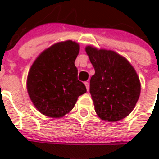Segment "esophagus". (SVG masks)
<instances>
[{
  "mask_svg": "<svg viewBox=\"0 0 159 159\" xmlns=\"http://www.w3.org/2000/svg\"><path fill=\"white\" fill-rule=\"evenodd\" d=\"M85 86H86V88H87V90L89 91V81H86V82H85Z\"/></svg>",
  "mask_w": 159,
  "mask_h": 159,
  "instance_id": "34e87169",
  "label": "esophagus"
}]
</instances>
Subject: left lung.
<instances>
[{"mask_svg": "<svg viewBox=\"0 0 159 159\" xmlns=\"http://www.w3.org/2000/svg\"><path fill=\"white\" fill-rule=\"evenodd\" d=\"M95 73L89 92L100 119L119 121L131 112L137 102L141 85L129 62L111 50L86 48Z\"/></svg>", "mask_w": 159, "mask_h": 159, "instance_id": "obj_1", "label": "left lung"}]
</instances>
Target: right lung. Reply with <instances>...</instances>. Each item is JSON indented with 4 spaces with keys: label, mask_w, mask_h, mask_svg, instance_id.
Instances as JSON below:
<instances>
[{
    "label": "right lung",
    "mask_w": 159,
    "mask_h": 159,
    "mask_svg": "<svg viewBox=\"0 0 159 159\" xmlns=\"http://www.w3.org/2000/svg\"><path fill=\"white\" fill-rule=\"evenodd\" d=\"M79 44L59 42L40 54L29 70L27 91L34 106L42 114L61 118L72 110L78 97L87 92L78 80L74 62Z\"/></svg>",
    "instance_id": "1"
}]
</instances>
